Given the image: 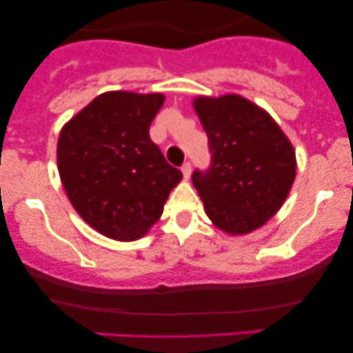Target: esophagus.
<instances>
[{
  "mask_svg": "<svg viewBox=\"0 0 353 353\" xmlns=\"http://www.w3.org/2000/svg\"><path fill=\"white\" fill-rule=\"evenodd\" d=\"M181 171H182V176H184V179H189L190 171H192V165H190V163H184L182 164Z\"/></svg>",
  "mask_w": 353,
  "mask_h": 353,
  "instance_id": "1",
  "label": "esophagus"
}]
</instances>
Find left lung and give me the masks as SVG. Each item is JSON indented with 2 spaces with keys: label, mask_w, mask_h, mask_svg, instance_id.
Masks as SVG:
<instances>
[{
  "label": "left lung",
  "mask_w": 353,
  "mask_h": 353,
  "mask_svg": "<svg viewBox=\"0 0 353 353\" xmlns=\"http://www.w3.org/2000/svg\"><path fill=\"white\" fill-rule=\"evenodd\" d=\"M194 109L212 154L208 171L192 174L205 214L229 236L262 228L294 184L292 144L269 112L239 94L199 96Z\"/></svg>",
  "instance_id": "1"
}]
</instances>
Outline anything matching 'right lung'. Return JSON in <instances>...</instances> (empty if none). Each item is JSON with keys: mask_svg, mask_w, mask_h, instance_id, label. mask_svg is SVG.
<instances>
[{"mask_svg": "<svg viewBox=\"0 0 353 353\" xmlns=\"http://www.w3.org/2000/svg\"><path fill=\"white\" fill-rule=\"evenodd\" d=\"M164 94L109 91L63 125L58 169L76 212L99 234L136 241L157 222L182 172L149 137Z\"/></svg>", "mask_w": 353, "mask_h": 353, "instance_id": "obj_1", "label": "right lung"}]
</instances>
